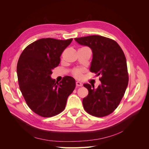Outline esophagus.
<instances>
[{
	"instance_id": "1",
	"label": "esophagus",
	"mask_w": 149,
	"mask_h": 149,
	"mask_svg": "<svg viewBox=\"0 0 149 149\" xmlns=\"http://www.w3.org/2000/svg\"><path fill=\"white\" fill-rule=\"evenodd\" d=\"M76 86H82V85H83V84L81 83V82H79V81L76 82Z\"/></svg>"
}]
</instances>
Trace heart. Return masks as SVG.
I'll list each match as a JSON object with an SVG mask.
<instances>
[{
    "label": "heart",
    "instance_id": "b5f03b06",
    "mask_svg": "<svg viewBox=\"0 0 149 149\" xmlns=\"http://www.w3.org/2000/svg\"><path fill=\"white\" fill-rule=\"evenodd\" d=\"M83 70L79 68H74L72 70V74H73L76 78H81L82 76V73Z\"/></svg>",
    "mask_w": 149,
    "mask_h": 149
}]
</instances>
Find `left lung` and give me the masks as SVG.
Segmentation results:
<instances>
[{"label": "left lung", "instance_id": "8db88e82", "mask_svg": "<svg viewBox=\"0 0 149 149\" xmlns=\"http://www.w3.org/2000/svg\"><path fill=\"white\" fill-rule=\"evenodd\" d=\"M74 40L92 49L90 71L101 76V84L96 89L94 86L84 84L89 92L83 100L84 109L99 118L109 115L119 106L128 85L127 62L123 49L114 40L100 35Z\"/></svg>", "mask_w": 149, "mask_h": 149}]
</instances>
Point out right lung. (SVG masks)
Returning a JSON list of instances; mask_svg holds the SVG:
<instances>
[{
    "label": "right lung",
    "mask_w": 149,
    "mask_h": 149,
    "mask_svg": "<svg viewBox=\"0 0 149 149\" xmlns=\"http://www.w3.org/2000/svg\"><path fill=\"white\" fill-rule=\"evenodd\" d=\"M72 40L39 39L26 47L20 56L17 66L20 89L28 106L40 116L50 118L60 114L75 88V80L71 76H65L60 83L50 76Z\"/></svg>",
    "instance_id": "1"
}]
</instances>
